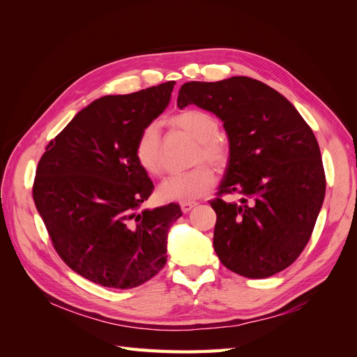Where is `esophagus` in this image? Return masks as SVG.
<instances>
[{
    "label": "esophagus",
    "mask_w": 357,
    "mask_h": 357,
    "mask_svg": "<svg viewBox=\"0 0 357 357\" xmlns=\"http://www.w3.org/2000/svg\"><path fill=\"white\" fill-rule=\"evenodd\" d=\"M197 202H181L180 207H181V211L183 213H189L193 207H195Z\"/></svg>",
    "instance_id": "1"
}]
</instances>
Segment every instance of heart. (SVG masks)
Returning <instances> with one entry per match:
<instances>
[{"label": "heart", "instance_id": "1", "mask_svg": "<svg viewBox=\"0 0 357 357\" xmlns=\"http://www.w3.org/2000/svg\"><path fill=\"white\" fill-rule=\"evenodd\" d=\"M168 125L197 139V149L192 159L193 164L208 162L211 167L218 169L225 168L228 164L229 146L226 138L219 134V121L211 113L188 109L171 116ZM134 153L138 165L150 177H159L164 172L160 135L156 125H146L139 131ZM214 183L215 176L213 169L208 165H198L183 174L165 178L158 188V197L167 202H189L207 195Z\"/></svg>", "mask_w": 357, "mask_h": 357}]
</instances>
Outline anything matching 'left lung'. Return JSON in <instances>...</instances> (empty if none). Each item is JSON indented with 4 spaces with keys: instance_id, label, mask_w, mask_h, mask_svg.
Here are the masks:
<instances>
[{
    "instance_id": "left-lung-1",
    "label": "left lung",
    "mask_w": 357,
    "mask_h": 357,
    "mask_svg": "<svg viewBox=\"0 0 357 357\" xmlns=\"http://www.w3.org/2000/svg\"><path fill=\"white\" fill-rule=\"evenodd\" d=\"M189 104L218 116L228 135L219 195H243L240 202L210 201L218 214L215 255L247 278L283 271L304 250L325 199V171L311 128L282 93L244 75L185 83L177 105Z\"/></svg>"
}]
</instances>
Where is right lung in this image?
<instances>
[{"instance_id":"obj_1","label":"right lung","mask_w":357,"mask_h":357,"mask_svg":"<svg viewBox=\"0 0 357 357\" xmlns=\"http://www.w3.org/2000/svg\"><path fill=\"white\" fill-rule=\"evenodd\" d=\"M174 82L84 107L41 156L32 197L53 247L73 271L112 289H132L167 262L178 204L142 210L153 183L138 165L139 131L164 113Z\"/></svg>"}]
</instances>
